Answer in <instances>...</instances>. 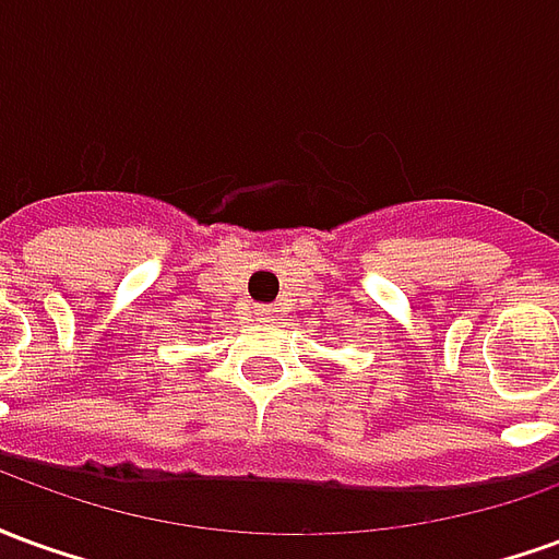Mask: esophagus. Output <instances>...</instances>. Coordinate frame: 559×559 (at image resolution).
I'll return each instance as SVG.
<instances>
[{"label": "esophagus", "instance_id": "obj_1", "mask_svg": "<svg viewBox=\"0 0 559 559\" xmlns=\"http://www.w3.org/2000/svg\"><path fill=\"white\" fill-rule=\"evenodd\" d=\"M254 314L260 323H272V320H275V308H269V305H257Z\"/></svg>", "mask_w": 559, "mask_h": 559}]
</instances>
